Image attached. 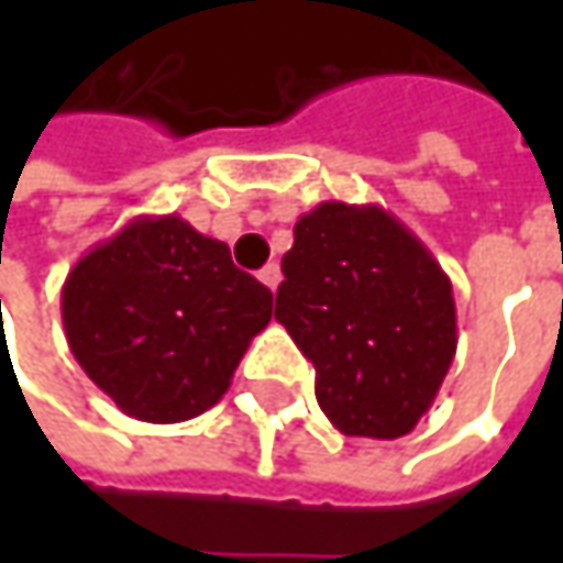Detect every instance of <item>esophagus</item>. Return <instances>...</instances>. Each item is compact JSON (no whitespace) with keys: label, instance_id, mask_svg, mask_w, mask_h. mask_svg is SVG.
<instances>
[{"label":"esophagus","instance_id":"obj_1","mask_svg":"<svg viewBox=\"0 0 563 563\" xmlns=\"http://www.w3.org/2000/svg\"><path fill=\"white\" fill-rule=\"evenodd\" d=\"M283 280V274H280V264H267L264 271H261V283L267 286V289H277Z\"/></svg>","mask_w":563,"mask_h":563}]
</instances>
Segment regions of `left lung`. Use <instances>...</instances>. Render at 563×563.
<instances>
[{"label": "left lung", "instance_id": "8db88e82", "mask_svg": "<svg viewBox=\"0 0 563 563\" xmlns=\"http://www.w3.org/2000/svg\"><path fill=\"white\" fill-rule=\"evenodd\" d=\"M277 322L316 365V400L345 437L417 427L456 355L453 283L382 205L322 201L283 254Z\"/></svg>", "mask_w": 563, "mask_h": 563}]
</instances>
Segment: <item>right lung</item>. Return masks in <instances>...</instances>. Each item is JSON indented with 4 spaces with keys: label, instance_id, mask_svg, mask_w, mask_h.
<instances>
[{
    "label": "right lung",
    "instance_id": "obj_1",
    "mask_svg": "<svg viewBox=\"0 0 563 563\" xmlns=\"http://www.w3.org/2000/svg\"><path fill=\"white\" fill-rule=\"evenodd\" d=\"M274 292L224 241L178 214H140L90 247L60 286L67 345L87 378L146 423H181L231 388Z\"/></svg>",
    "mask_w": 563,
    "mask_h": 563
}]
</instances>
